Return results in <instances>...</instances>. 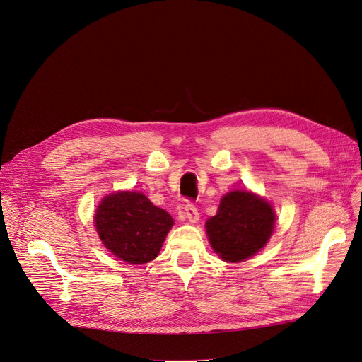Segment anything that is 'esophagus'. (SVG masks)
Here are the masks:
<instances>
[{
    "mask_svg": "<svg viewBox=\"0 0 362 362\" xmlns=\"http://www.w3.org/2000/svg\"><path fill=\"white\" fill-rule=\"evenodd\" d=\"M180 217H182L183 220H187V222L195 223V222H198V218H199L198 209L194 206L192 202H187L186 206L183 207V211L180 213Z\"/></svg>",
    "mask_w": 362,
    "mask_h": 362,
    "instance_id": "esophagus-1",
    "label": "esophagus"
}]
</instances>
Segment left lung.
Here are the masks:
<instances>
[{
	"label": "left lung",
	"mask_w": 362,
	"mask_h": 362,
	"mask_svg": "<svg viewBox=\"0 0 362 362\" xmlns=\"http://www.w3.org/2000/svg\"><path fill=\"white\" fill-rule=\"evenodd\" d=\"M274 223L275 214L268 202L248 191H233L222 198L206 228L216 253L226 262L237 263L264 247Z\"/></svg>",
	"instance_id": "obj_1"
}]
</instances>
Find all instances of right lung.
Listing matches in <instances>:
<instances>
[{"label": "right lung", "instance_id": "right-lung-1", "mask_svg": "<svg viewBox=\"0 0 362 362\" xmlns=\"http://www.w3.org/2000/svg\"><path fill=\"white\" fill-rule=\"evenodd\" d=\"M94 222L105 247L132 264H144L158 256L173 226L171 216L140 192L107 195Z\"/></svg>", "mask_w": 362, "mask_h": 362}]
</instances>
